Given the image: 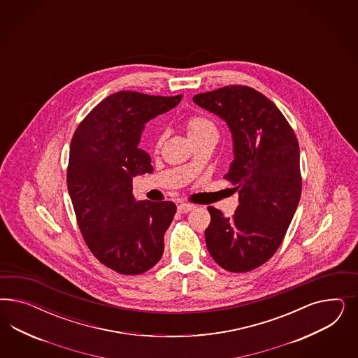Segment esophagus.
Listing matches in <instances>:
<instances>
[{
    "label": "esophagus",
    "mask_w": 358,
    "mask_h": 358,
    "mask_svg": "<svg viewBox=\"0 0 358 358\" xmlns=\"http://www.w3.org/2000/svg\"><path fill=\"white\" fill-rule=\"evenodd\" d=\"M194 208V205H190V203H180L178 207H177L178 213H181V214H186V213H189V211H192Z\"/></svg>",
    "instance_id": "1"
}]
</instances>
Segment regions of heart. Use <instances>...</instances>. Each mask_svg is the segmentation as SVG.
Segmentation results:
<instances>
[{
  "label": "heart",
  "mask_w": 358,
  "mask_h": 358,
  "mask_svg": "<svg viewBox=\"0 0 358 358\" xmlns=\"http://www.w3.org/2000/svg\"><path fill=\"white\" fill-rule=\"evenodd\" d=\"M210 131H215V126L213 124L211 120H208L207 118L194 115V117H190L189 120H186V132H187L190 139L196 138V136H201V135L210 132ZM163 141V132L157 134V136H156V148H160Z\"/></svg>",
  "instance_id": "obj_1"
}]
</instances>
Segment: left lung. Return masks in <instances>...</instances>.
<instances>
[{
    "label": "left lung",
    "instance_id": "left-lung-1",
    "mask_svg": "<svg viewBox=\"0 0 358 358\" xmlns=\"http://www.w3.org/2000/svg\"><path fill=\"white\" fill-rule=\"evenodd\" d=\"M193 101L224 120L234 141L224 178L236 186L238 206L232 217L207 207V250L226 271H253L278 250L299 203V144L280 108L252 87H220Z\"/></svg>",
    "mask_w": 358,
    "mask_h": 358
}]
</instances>
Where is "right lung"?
<instances>
[{
  "label": "right lung",
  "instance_id": "add662e5",
  "mask_svg": "<svg viewBox=\"0 0 358 358\" xmlns=\"http://www.w3.org/2000/svg\"><path fill=\"white\" fill-rule=\"evenodd\" d=\"M181 98L114 93L87 114L71 141L66 184L78 227L97 260L120 274L150 271L163 256L177 207L135 201L132 178L153 172L150 155L139 148L144 124Z\"/></svg>",
  "mask_w": 358,
  "mask_h": 358
}]
</instances>
